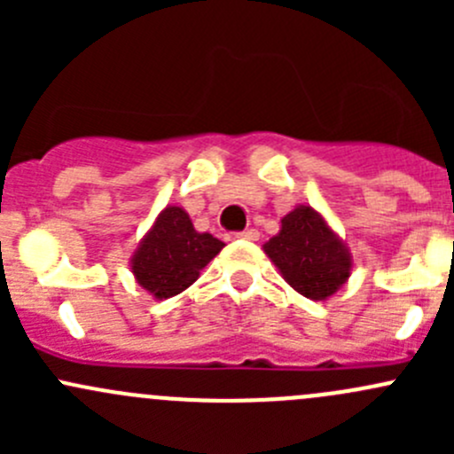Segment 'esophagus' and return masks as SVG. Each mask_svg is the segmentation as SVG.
Listing matches in <instances>:
<instances>
[{"label": "esophagus", "instance_id": "esophagus-1", "mask_svg": "<svg viewBox=\"0 0 454 454\" xmlns=\"http://www.w3.org/2000/svg\"><path fill=\"white\" fill-rule=\"evenodd\" d=\"M237 237H239V239H246V241H256L259 239V231H256V228H248V231L237 232Z\"/></svg>", "mask_w": 454, "mask_h": 454}]
</instances>
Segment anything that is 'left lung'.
Returning a JSON list of instances; mask_svg holds the SVG:
<instances>
[{
  "instance_id": "1",
  "label": "left lung",
  "mask_w": 454,
  "mask_h": 454,
  "mask_svg": "<svg viewBox=\"0 0 454 454\" xmlns=\"http://www.w3.org/2000/svg\"><path fill=\"white\" fill-rule=\"evenodd\" d=\"M278 272L299 294L325 301L351 277L354 259L345 241L312 206H296L281 219V231L263 244Z\"/></svg>"
}]
</instances>
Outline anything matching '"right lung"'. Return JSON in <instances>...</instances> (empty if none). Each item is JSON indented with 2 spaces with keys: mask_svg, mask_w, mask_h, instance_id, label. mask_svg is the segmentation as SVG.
Wrapping results in <instances>:
<instances>
[{
  "mask_svg": "<svg viewBox=\"0 0 454 454\" xmlns=\"http://www.w3.org/2000/svg\"><path fill=\"white\" fill-rule=\"evenodd\" d=\"M223 246L210 232L195 231L184 208L167 206L140 239L129 265L142 290L158 301L171 299L198 281Z\"/></svg>",
  "mask_w": 454,
  "mask_h": 454,
  "instance_id": "add662e5",
  "label": "right lung"
}]
</instances>
